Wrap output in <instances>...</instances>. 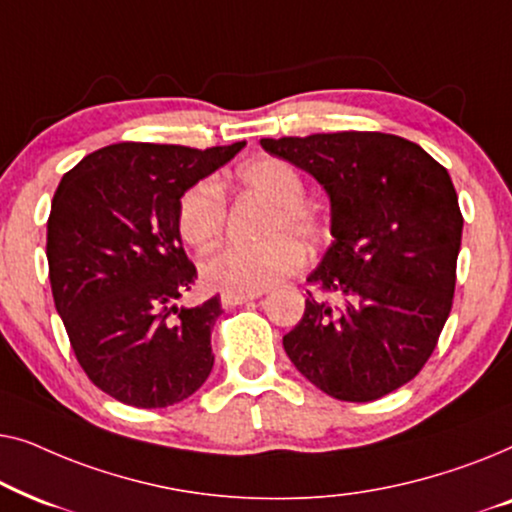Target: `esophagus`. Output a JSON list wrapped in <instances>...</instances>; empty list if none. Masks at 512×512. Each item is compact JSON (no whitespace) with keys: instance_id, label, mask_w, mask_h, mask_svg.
<instances>
[{"instance_id":"34e87169","label":"esophagus","mask_w":512,"mask_h":512,"mask_svg":"<svg viewBox=\"0 0 512 512\" xmlns=\"http://www.w3.org/2000/svg\"><path fill=\"white\" fill-rule=\"evenodd\" d=\"M256 298H258V293H223L221 303L226 307H235V305L251 303V300H256Z\"/></svg>"}]
</instances>
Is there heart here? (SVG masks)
<instances>
[{"instance_id":"heart-1","label":"heart","mask_w":512,"mask_h":512,"mask_svg":"<svg viewBox=\"0 0 512 512\" xmlns=\"http://www.w3.org/2000/svg\"><path fill=\"white\" fill-rule=\"evenodd\" d=\"M244 191L256 193L272 205L265 226L268 240L256 247L230 244L202 263V279L226 293H261L296 272L305 261L297 241L319 244L326 237V221L319 209L303 202L305 181L282 158H256L237 170ZM226 226V195L219 181L202 179L181 195L177 228L188 247L207 251L221 240ZM299 239L296 241L295 237Z\"/></svg>"}]
</instances>
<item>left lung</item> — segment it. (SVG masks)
I'll list each match as a JSON object with an SVG mask.
<instances>
[{
    "label": "left lung",
    "instance_id": "obj_1",
    "mask_svg": "<svg viewBox=\"0 0 512 512\" xmlns=\"http://www.w3.org/2000/svg\"><path fill=\"white\" fill-rule=\"evenodd\" d=\"M310 172L331 198L333 244L307 277L326 296L284 335L300 373L324 394L368 403L410 382L452 310L464 216L422 146L384 132L261 139Z\"/></svg>",
    "mask_w": 512,
    "mask_h": 512
}]
</instances>
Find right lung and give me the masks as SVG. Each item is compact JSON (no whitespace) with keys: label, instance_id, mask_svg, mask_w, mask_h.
Returning a JSON list of instances; mask_svg holds the SVG:
<instances>
[{"label":"right lung","instance_id":"obj_1","mask_svg":"<svg viewBox=\"0 0 512 512\" xmlns=\"http://www.w3.org/2000/svg\"><path fill=\"white\" fill-rule=\"evenodd\" d=\"M244 146L121 142L62 177L48 216L55 310L88 380L135 408H167L212 373L221 300L177 307L198 277L177 228L188 188Z\"/></svg>","mask_w":512,"mask_h":512}]
</instances>
